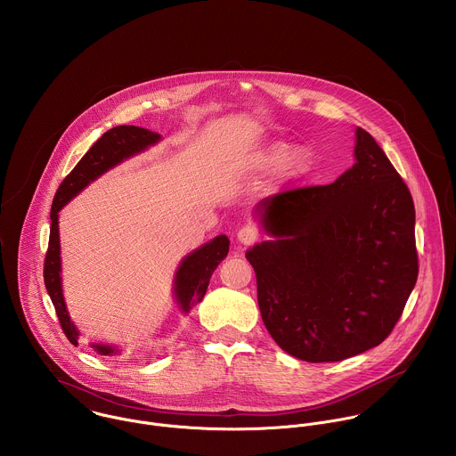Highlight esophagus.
Segmentation results:
<instances>
[{"mask_svg": "<svg viewBox=\"0 0 456 456\" xmlns=\"http://www.w3.org/2000/svg\"><path fill=\"white\" fill-rule=\"evenodd\" d=\"M260 237V232L255 224H244L239 232H237V240L242 244V246H251L258 240Z\"/></svg>", "mask_w": 456, "mask_h": 456, "instance_id": "esophagus-1", "label": "esophagus"}]
</instances>
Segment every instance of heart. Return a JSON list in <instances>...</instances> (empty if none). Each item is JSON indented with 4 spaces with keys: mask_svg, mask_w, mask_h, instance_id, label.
Here are the masks:
<instances>
[{
    "mask_svg": "<svg viewBox=\"0 0 456 456\" xmlns=\"http://www.w3.org/2000/svg\"><path fill=\"white\" fill-rule=\"evenodd\" d=\"M263 161L268 167H281L282 165L284 170L302 172V170L307 168L309 154L300 147H295V149L288 151V145H275L273 149H270L265 154Z\"/></svg>",
    "mask_w": 456,
    "mask_h": 456,
    "instance_id": "heart-1",
    "label": "heart"
}]
</instances>
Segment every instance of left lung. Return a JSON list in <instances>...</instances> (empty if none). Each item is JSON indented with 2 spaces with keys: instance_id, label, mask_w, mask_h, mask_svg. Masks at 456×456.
Here are the masks:
<instances>
[{
  "instance_id": "obj_1",
  "label": "left lung",
  "mask_w": 456,
  "mask_h": 456,
  "mask_svg": "<svg viewBox=\"0 0 456 456\" xmlns=\"http://www.w3.org/2000/svg\"><path fill=\"white\" fill-rule=\"evenodd\" d=\"M354 158L331 184L265 198L261 223L275 240L246 253L268 333L311 363L379 346L418 279L409 188L363 128L356 130Z\"/></svg>"
}]
</instances>
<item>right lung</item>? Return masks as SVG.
<instances>
[{"label":"right lung","instance_id":"obj_1","mask_svg":"<svg viewBox=\"0 0 456 456\" xmlns=\"http://www.w3.org/2000/svg\"><path fill=\"white\" fill-rule=\"evenodd\" d=\"M159 138L161 134L145 128H138V126H116L103 133L98 138V142L75 165V168L66 175L63 183L60 184V190L56 191L53 208H51V235H49V248L45 253V263H44V281H45L47 293L54 304L61 330L65 331L66 338L73 346L78 344V331L69 322L63 291H61L58 212L91 181H94L96 177H100L103 172L116 167L123 159L156 143ZM228 249H230L228 237L219 235L183 260L175 275V298L181 304L184 313H188L193 305L201 302L212 272L216 270V266L221 263V260L226 258ZM93 347L98 354H116L118 351L112 346H105V344H93Z\"/></svg>","mask_w":456,"mask_h":456}]
</instances>
